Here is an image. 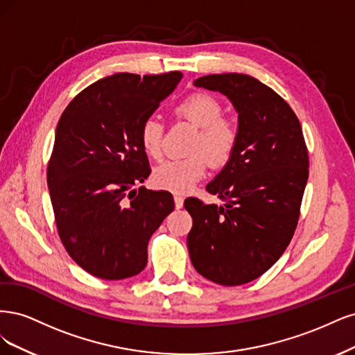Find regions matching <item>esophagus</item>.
Returning <instances> with one entry per match:
<instances>
[{"label":"esophagus","instance_id":"esophagus-1","mask_svg":"<svg viewBox=\"0 0 355 355\" xmlns=\"http://www.w3.org/2000/svg\"><path fill=\"white\" fill-rule=\"evenodd\" d=\"M174 200H175V208H177V209H181L182 205H184V198H182L181 194H175Z\"/></svg>","mask_w":355,"mask_h":355}]
</instances>
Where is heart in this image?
<instances>
[{
	"instance_id": "heart-1",
	"label": "heart",
	"mask_w": 355,
	"mask_h": 355,
	"mask_svg": "<svg viewBox=\"0 0 355 355\" xmlns=\"http://www.w3.org/2000/svg\"><path fill=\"white\" fill-rule=\"evenodd\" d=\"M175 113L200 128L193 147V156L171 159L155 168L153 182L159 189L182 194L190 191L200 181L208 169V159L220 166L230 161L239 141V130L230 119L223 118V106L215 97L205 93H194L181 100ZM164 125L150 116L144 119L140 128V144L143 150L159 159L162 156Z\"/></svg>"
}]
</instances>
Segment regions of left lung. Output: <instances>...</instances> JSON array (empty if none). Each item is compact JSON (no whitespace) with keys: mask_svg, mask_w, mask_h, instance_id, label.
<instances>
[{"mask_svg":"<svg viewBox=\"0 0 355 355\" xmlns=\"http://www.w3.org/2000/svg\"><path fill=\"white\" fill-rule=\"evenodd\" d=\"M194 87L224 94L237 112L236 150L207 190L225 200L189 198L187 248L205 279L239 286L258 279L288 248L308 180L301 123L276 91L245 73H214Z\"/></svg>","mask_w":355,"mask_h":355,"instance_id":"8db88e82","label":"left lung"}]
</instances>
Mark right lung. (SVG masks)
Listing matches in <instances>:
<instances>
[{
    "mask_svg": "<svg viewBox=\"0 0 355 355\" xmlns=\"http://www.w3.org/2000/svg\"><path fill=\"white\" fill-rule=\"evenodd\" d=\"M181 72H119L81 91L57 123L47 182L67 254L103 280L144 270L147 243L174 211L169 191L132 187L150 175L140 128L181 81Z\"/></svg>",
    "mask_w": 355,
    "mask_h": 355,
    "instance_id": "right-lung-1",
    "label": "right lung"
}]
</instances>
